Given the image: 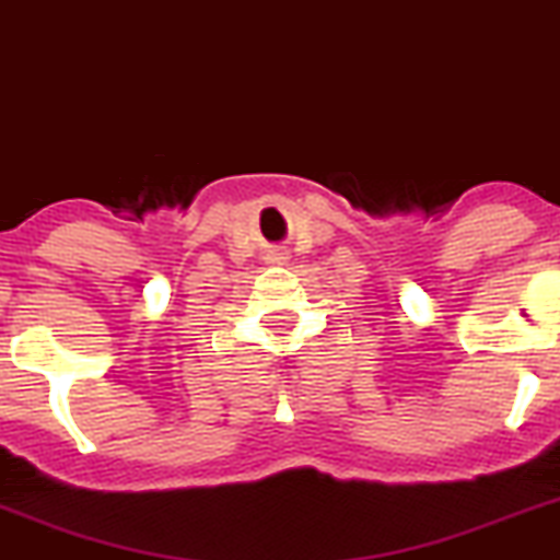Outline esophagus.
Wrapping results in <instances>:
<instances>
[{
    "label": "esophagus",
    "mask_w": 560,
    "mask_h": 560,
    "mask_svg": "<svg viewBox=\"0 0 560 560\" xmlns=\"http://www.w3.org/2000/svg\"><path fill=\"white\" fill-rule=\"evenodd\" d=\"M273 259H276V262H284L287 256H284V254H276V256H273Z\"/></svg>",
    "instance_id": "34e87169"
}]
</instances>
